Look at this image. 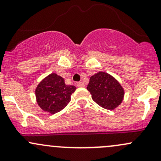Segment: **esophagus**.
Returning <instances> with one entry per match:
<instances>
[{
  "label": "esophagus",
  "instance_id": "obj_1",
  "mask_svg": "<svg viewBox=\"0 0 161 161\" xmlns=\"http://www.w3.org/2000/svg\"><path fill=\"white\" fill-rule=\"evenodd\" d=\"M77 86L80 87V88H81V87H85V85H84V83L79 82H77Z\"/></svg>",
  "mask_w": 161,
  "mask_h": 161
}]
</instances>
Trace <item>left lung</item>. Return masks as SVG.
I'll return each mask as SVG.
<instances>
[{
    "label": "left lung",
    "instance_id": "obj_1",
    "mask_svg": "<svg viewBox=\"0 0 161 161\" xmlns=\"http://www.w3.org/2000/svg\"><path fill=\"white\" fill-rule=\"evenodd\" d=\"M87 90L95 102L108 110H114L121 104L124 90L114 77L99 72L90 78Z\"/></svg>",
    "mask_w": 161,
    "mask_h": 161
}]
</instances>
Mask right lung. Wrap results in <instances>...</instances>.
Masks as SVG:
<instances>
[{"instance_id": "right-lung-1", "label": "right lung", "mask_w": 161, "mask_h": 161, "mask_svg": "<svg viewBox=\"0 0 161 161\" xmlns=\"http://www.w3.org/2000/svg\"><path fill=\"white\" fill-rule=\"evenodd\" d=\"M75 89L74 86H66L61 76L51 73L36 88L37 102L45 111L56 114L69 104L70 96Z\"/></svg>"}]
</instances>
